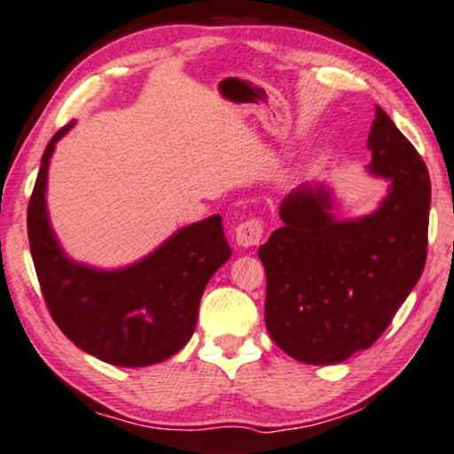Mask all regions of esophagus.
<instances>
[{
  "label": "esophagus",
  "mask_w": 454,
  "mask_h": 454,
  "mask_svg": "<svg viewBox=\"0 0 454 454\" xmlns=\"http://www.w3.org/2000/svg\"><path fill=\"white\" fill-rule=\"evenodd\" d=\"M264 234V222L261 218H250L236 228V242L242 248L258 247Z\"/></svg>",
  "instance_id": "esophagus-1"
}]
</instances>
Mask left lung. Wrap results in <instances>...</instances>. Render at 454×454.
<instances>
[{
	"label": "left lung",
	"instance_id": "left-lung-1",
	"mask_svg": "<svg viewBox=\"0 0 454 454\" xmlns=\"http://www.w3.org/2000/svg\"><path fill=\"white\" fill-rule=\"evenodd\" d=\"M368 147L370 171L390 182L376 212L337 220L325 188L301 185L280 204L283 226L258 248L266 272V329L297 362L331 365L368 349L427 262V165L380 106Z\"/></svg>",
	"mask_w": 454,
	"mask_h": 454
}]
</instances>
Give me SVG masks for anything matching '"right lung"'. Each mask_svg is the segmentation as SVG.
Returning <instances> with one entry per match:
<instances>
[{
    "label": "right lung",
    "instance_id": "1",
    "mask_svg": "<svg viewBox=\"0 0 454 454\" xmlns=\"http://www.w3.org/2000/svg\"><path fill=\"white\" fill-rule=\"evenodd\" d=\"M50 139L30 204L27 239L48 311L86 354L121 368H143L176 356L196 329L207 280L232 250L220 214L190 224L155 253L119 270H98L64 254L46 210L48 163L68 129Z\"/></svg>",
    "mask_w": 454,
    "mask_h": 454
}]
</instances>
